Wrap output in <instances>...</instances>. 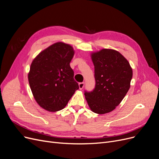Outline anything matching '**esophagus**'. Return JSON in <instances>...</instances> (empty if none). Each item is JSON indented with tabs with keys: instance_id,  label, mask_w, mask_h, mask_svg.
<instances>
[{
	"instance_id": "34e87169",
	"label": "esophagus",
	"mask_w": 159,
	"mask_h": 159,
	"mask_svg": "<svg viewBox=\"0 0 159 159\" xmlns=\"http://www.w3.org/2000/svg\"><path fill=\"white\" fill-rule=\"evenodd\" d=\"M79 88H80V89H82L83 88H84V85H85V83L84 82H80V83H79Z\"/></svg>"
}]
</instances>
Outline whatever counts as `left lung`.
Wrapping results in <instances>:
<instances>
[{
    "label": "left lung",
    "mask_w": 159,
    "mask_h": 159,
    "mask_svg": "<svg viewBox=\"0 0 159 159\" xmlns=\"http://www.w3.org/2000/svg\"><path fill=\"white\" fill-rule=\"evenodd\" d=\"M95 88L85 91V99L93 112L105 114L112 111L130 88L133 71L129 61L116 50L102 49L93 53Z\"/></svg>",
    "instance_id": "1"
}]
</instances>
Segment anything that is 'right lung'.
Masks as SVG:
<instances>
[{
  "instance_id": "1",
  "label": "right lung",
  "mask_w": 159,
  "mask_h": 159,
  "mask_svg": "<svg viewBox=\"0 0 159 159\" xmlns=\"http://www.w3.org/2000/svg\"><path fill=\"white\" fill-rule=\"evenodd\" d=\"M73 48L57 42L41 52L32 62L28 81L36 102L42 108L54 112L64 109L79 89L70 63Z\"/></svg>"
}]
</instances>
